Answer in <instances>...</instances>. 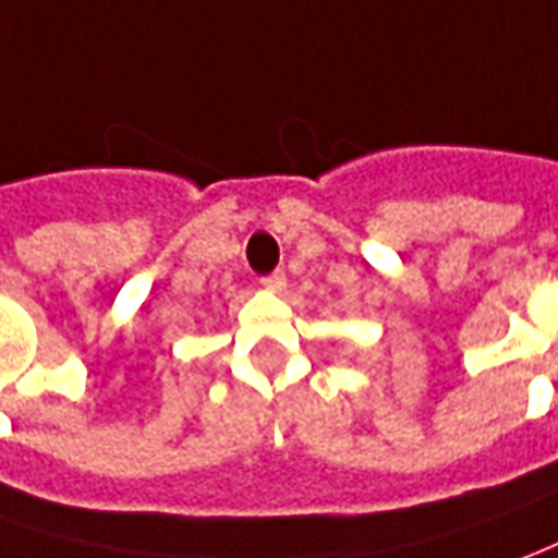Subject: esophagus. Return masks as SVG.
<instances>
[{
	"mask_svg": "<svg viewBox=\"0 0 558 558\" xmlns=\"http://www.w3.org/2000/svg\"><path fill=\"white\" fill-rule=\"evenodd\" d=\"M263 287H266V290H271V292H283V290H287V275H283V271L266 275V278H263Z\"/></svg>",
	"mask_w": 558,
	"mask_h": 558,
	"instance_id": "34e87169",
	"label": "esophagus"
}]
</instances>
